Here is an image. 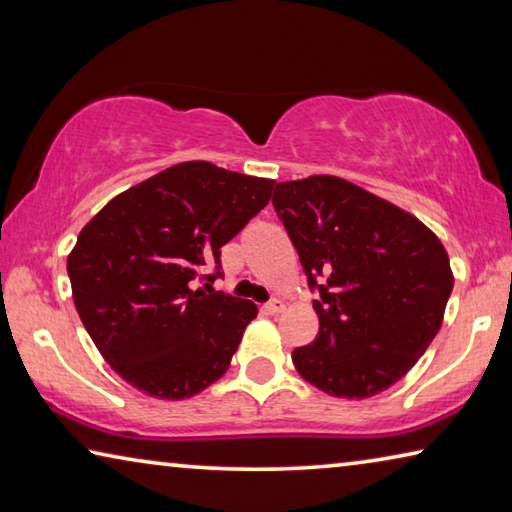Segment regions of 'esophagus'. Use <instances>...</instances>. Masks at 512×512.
Instances as JSON below:
<instances>
[{"label":"esophagus","mask_w":512,"mask_h":512,"mask_svg":"<svg viewBox=\"0 0 512 512\" xmlns=\"http://www.w3.org/2000/svg\"><path fill=\"white\" fill-rule=\"evenodd\" d=\"M264 311H266V314H282V311H284V302H282V300H271V302H266V305H264Z\"/></svg>","instance_id":"1"}]
</instances>
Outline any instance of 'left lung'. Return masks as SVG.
<instances>
[{
    "mask_svg": "<svg viewBox=\"0 0 512 512\" xmlns=\"http://www.w3.org/2000/svg\"><path fill=\"white\" fill-rule=\"evenodd\" d=\"M273 207L318 291V336L293 350V366L334 397L386 391L443 325L454 287L445 246L413 214L336 176L277 183Z\"/></svg>",
    "mask_w": 512,
    "mask_h": 512,
    "instance_id": "left-lung-1",
    "label": "left lung"
}]
</instances>
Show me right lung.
<instances>
[{"label": "right lung", "instance_id": "obj_1", "mask_svg": "<svg viewBox=\"0 0 512 512\" xmlns=\"http://www.w3.org/2000/svg\"><path fill=\"white\" fill-rule=\"evenodd\" d=\"M273 180L180 162L112 198L67 257L85 329L112 370L151 397L185 400L230 366L250 300L191 282L271 201ZM208 288L210 285H206Z\"/></svg>", "mask_w": 512, "mask_h": 512}]
</instances>
